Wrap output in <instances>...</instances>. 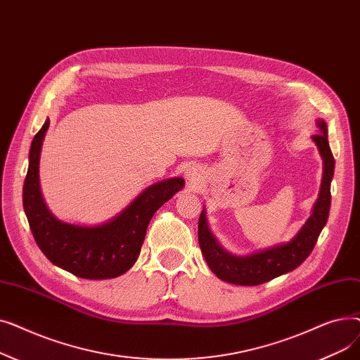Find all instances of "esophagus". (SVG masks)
I'll return each mask as SVG.
<instances>
[{
    "mask_svg": "<svg viewBox=\"0 0 360 360\" xmlns=\"http://www.w3.org/2000/svg\"><path fill=\"white\" fill-rule=\"evenodd\" d=\"M197 176H198V175H197V172H195L194 169H188V170H186V178H188V181H190L191 184L198 181V178H197Z\"/></svg>",
    "mask_w": 360,
    "mask_h": 360,
    "instance_id": "1",
    "label": "esophagus"
}]
</instances>
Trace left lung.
<instances>
[{"instance_id": "obj_1", "label": "left lung", "mask_w": 360, "mask_h": 360, "mask_svg": "<svg viewBox=\"0 0 360 360\" xmlns=\"http://www.w3.org/2000/svg\"><path fill=\"white\" fill-rule=\"evenodd\" d=\"M319 134L312 136L319 153L324 160V175L319 197L315 202L314 213L299 233L285 245L259 251L248 257H236L226 252L216 238L210 233L205 223L204 212L198 219V242L201 252L210 270L220 278L232 285L258 286L281 274H286L304 262L312 252L318 236L327 223L331 204V179L334 175V158L328 144L327 124L318 121Z\"/></svg>"}]
</instances>
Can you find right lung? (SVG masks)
Returning <instances> with one entry per match:
<instances>
[{
  "label": "right lung",
  "mask_w": 360,
  "mask_h": 360,
  "mask_svg": "<svg viewBox=\"0 0 360 360\" xmlns=\"http://www.w3.org/2000/svg\"><path fill=\"white\" fill-rule=\"evenodd\" d=\"M48 127L49 120L32 141L23 185L25 213L37 247L56 267L77 277H118L137 261L151 217L185 182L172 178L146 188L124 212L105 224L84 228L63 223L46 209L39 188V158Z\"/></svg>",
  "instance_id": "add662e5"
}]
</instances>
